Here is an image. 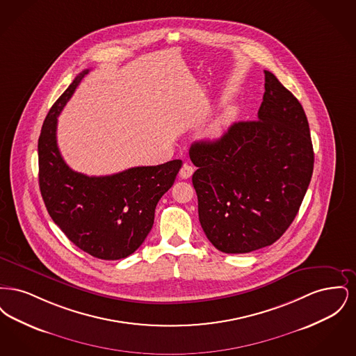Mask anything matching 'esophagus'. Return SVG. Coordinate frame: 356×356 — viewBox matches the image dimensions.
I'll return each instance as SVG.
<instances>
[{"label": "esophagus", "mask_w": 356, "mask_h": 356, "mask_svg": "<svg viewBox=\"0 0 356 356\" xmlns=\"http://www.w3.org/2000/svg\"><path fill=\"white\" fill-rule=\"evenodd\" d=\"M193 167L192 165H189V164H184L183 167H181V170L179 172V175H180V177L181 179H189L192 175H193Z\"/></svg>", "instance_id": "esophagus-1"}]
</instances>
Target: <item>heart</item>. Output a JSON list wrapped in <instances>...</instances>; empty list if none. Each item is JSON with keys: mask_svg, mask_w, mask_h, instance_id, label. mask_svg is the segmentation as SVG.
<instances>
[{"mask_svg": "<svg viewBox=\"0 0 356 356\" xmlns=\"http://www.w3.org/2000/svg\"><path fill=\"white\" fill-rule=\"evenodd\" d=\"M229 120H231V112H225V113L220 115L218 119L215 120V122L212 124V127H211V134H212V135H219L221 131L227 127V124L229 122Z\"/></svg>", "mask_w": 356, "mask_h": 356, "instance_id": "b5f03b06", "label": "heart"}]
</instances>
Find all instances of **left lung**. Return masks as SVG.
I'll return each mask as SVG.
<instances>
[{"instance_id": "1", "label": "left lung", "mask_w": 356, "mask_h": 356, "mask_svg": "<svg viewBox=\"0 0 356 356\" xmlns=\"http://www.w3.org/2000/svg\"><path fill=\"white\" fill-rule=\"evenodd\" d=\"M266 92L254 121L234 122L215 141L192 144L189 157L199 220L221 252L271 245L299 212L314 170L305 109L264 70Z\"/></svg>"}]
</instances>
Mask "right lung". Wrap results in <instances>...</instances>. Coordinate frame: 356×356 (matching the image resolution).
I'll use <instances>...</instances> for the list:
<instances>
[{
  "label": "right lung",
  "mask_w": 356,
  "mask_h": 356,
  "mask_svg": "<svg viewBox=\"0 0 356 356\" xmlns=\"http://www.w3.org/2000/svg\"><path fill=\"white\" fill-rule=\"evenodd\" d=\"M88 72L73 80L42 124L38 183L51 219L74 245L97 259L119 260L134 254L151 232L156 205L173 186L183 161L109 176H86L69 168L57 145V118Z\"/></svg>",
  "instance_id": "obj_1"
}]
</instances>
